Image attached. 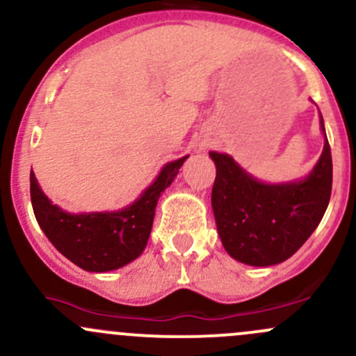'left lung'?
<instances>
[{"label":"left lung","mask_w":356,"mask_h":356,"mask_svg":"<svg viewBox=\"0 0 356 356\" xmlns=\"http://www.w3.org/2000/svg\"><path fill=\"white\" fill-rule=\"evenodd\" d=\"M321 129L326 136L323 115ZM209 156L216 165L211 207L227 252L249 266H273L293 256L321 223L331 197L327 138L312 172L286 184L257 181L225 153Z\"/></svg>","instance_id":"obj_1"}]
</instances>
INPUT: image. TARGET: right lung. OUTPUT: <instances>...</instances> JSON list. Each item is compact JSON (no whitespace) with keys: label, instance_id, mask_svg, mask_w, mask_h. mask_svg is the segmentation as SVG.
<instances>
[{"label":"right lung","instance_id":"right-lung-1","mask_svg":"<svg viewBox=\"0 0 356 356\" xmlns=\"http://www.w3.org/2000/svg\"><path fill=\"white\" fill-rule=\"evenodd\" d=\"M186 159L168 162L133 204L111 213L63 211L51 203L30 172V200L37 223L52 245L85 271L106 273L126 266L147 247L160 194L172 184Z\"/></svg>","mask_w":356,"mask_h":356}]
</instances>
